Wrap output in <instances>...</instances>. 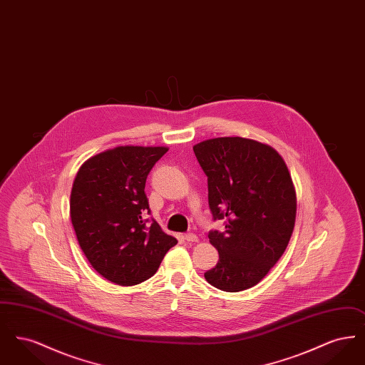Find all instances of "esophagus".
<instances>
[{"instance_id":"esophagus-1","label":"esophagus","mask_w":365,"mask_h":365,"mask_svg":"<svg viewBox=\"0 0 365 365\" xmlns=\"http://www.w3.org/2000/svg\"><path fill=\"white\" fill-rule=\"evenodd\" d=\"M185 241H187V242H197L198 241V237L195 235V234H192V232H190V234H185Z\"/></svg>"}]
</instances>
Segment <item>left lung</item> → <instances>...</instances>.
I'll return each mask as SVG.
<instances>
[{"label":"left lung","instance_id":"obj_1","mask_svg":"<svg viewBox=\"0 0 365 365\" xmlns=\"http://www.w3.org/2000/svg\"><path fill=\"white\" fill-rule=\"evenodd\" d=\"M208 176L209 208L225 231H210L219 252L204 277L219 290L256 286L284 253L297 213L294 185L284 160L255 139L222 137L192 146Z\"/></svg>","mask_w":365,"mask_h":365}]
</instances>
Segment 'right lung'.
<instances>
[{"instance_id":"1","label":"right lung","mask_w":365,"mask_h":365,"mask_svg":"<svg viewBox=\"0 0 365 365\" xmlns=\"http://www.w3.org/2000/svg\"><path fill=\"white\" fill-rule=\"evenodd\" d=\"M164 146H118L90 157L71 190V222L93 268L109 282L134 286L156 274L178 241L150 213L146 178Z\"/></svg>"}]
</instances>
